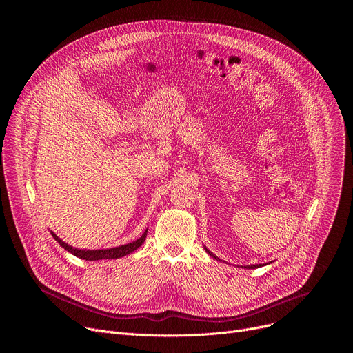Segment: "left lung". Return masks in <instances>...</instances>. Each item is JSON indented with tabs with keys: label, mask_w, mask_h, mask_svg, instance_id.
<instances>
[{
	"label": "left lung",
	"mask_w": 353,
	"mask_h": 353,
	"mask_svg": "<svg viewBox=\"0 0 353 353\" xmlns=\"http://www.w3.org/2000/svg\"><path fill=\"white\" fill-rule=\"evenodd\" d=\"M205 250H207V248H205ZM207 251H208V254H210V256H212L214 259H216V257H215V256L211 253L210 250H207ZM259 267H260V265H247V267H244V268H259Z\"/></svg>",
	"instance_id": "8db88e82"
}]
</instances>
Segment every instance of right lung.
Masks as SVG:
<instances>
[{"instance_id": "add662e5", "label": "right lung", "mask_w": 353, "mask_h": 353, "mask_svg": "<svg viewBox=\"0 0 353 353\" xmlns=\"http://www.w3.org/2000/svg\"><path fill=\"white\" fill-rule=\"evenodd\" d=\"M146 232L135 241L132 243H128V244H124V245H119V247H114V248H108V250H78V248H72L71 245H68L67 243H64L60 237H57L53 232V237L60 243L61 247H64L67 251H70L71 254L82 259V260H88V261H96V260H113V259H120V257H124L130 253H132V251H135L138 247H141V244L145 241L146 239Z\"/></svg>"}]
</instances>
